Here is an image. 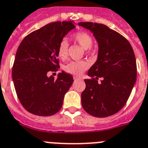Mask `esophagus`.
I'll return each mask as SVG.
<instances>
[{"label": "esophagus", "instance_id": "obj_1", "mask_svg": "<svg viewBox=\"0 0 148 148\" xmlns=\"http://www.w3.org/2000/svg\"><path fill=\"white\" fill-rule=\"evenodd\" d=\"M74 79L76 81V80H81L82 78H81V77H78V76H74Z\"/></svg>", "mask_w": 148, "mask_h": 148}]
</instances>
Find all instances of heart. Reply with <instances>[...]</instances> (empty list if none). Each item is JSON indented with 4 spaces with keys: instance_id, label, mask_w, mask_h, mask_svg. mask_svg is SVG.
<instances>
[{
    "instance_id": "obj_1",
    "label": "heart",
    "mask_w": 148,
    "mask_h": 148,
    "mask_svg": "<svg viewBox=\"0 0 148 148\" xmlns=\"http://www.w3.org/2000/svg\"><path fill=\"white\" fill-rule=\"evenodd\" d=\"M73 39L78 42L84 49L86 50L87 52L90 51L91 46L92 45V38L89 34L85 32H79L73 35ZM68 42L66 40H62L58 45L57 53L60 59H67L68 54ZM89 67V64L84 61L79 62H71L67 65H65L64 70L67 73L74 75H81Z\"/></svg>"
}]
</instances>
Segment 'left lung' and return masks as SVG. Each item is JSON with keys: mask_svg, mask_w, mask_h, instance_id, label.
<instances>
[{"mask_svg": "<svg viewBox=\"0 0 148 148\" xmlns=\"http://www.w3.org/2000/svg\"><path fill=\"white\" fill-rule=\"evenodd\" d=\"M78 25L89 30L98 44L97 59L88 71L92 78L84 80L81 104L92 116L106 117L122 109L131 95L136 81L135 55L129 42L106 25L91 22Z\"/></svg>", "mask_w": 148, "mask_h": 148, "instance_id": "left-lung-1", "label": "left lung"}]
</instances>
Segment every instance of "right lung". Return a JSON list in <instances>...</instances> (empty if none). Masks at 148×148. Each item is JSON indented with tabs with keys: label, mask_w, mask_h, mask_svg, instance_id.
<instances>
[{
	"label": "right lung",
	"mask_w": 148,
	"mask_h": 148,
	"mask_svg": "<svg viewBox=\"0 0 148 148\" xmlns=\"http://www.w3.org/2000/svg\"><path fill=\"white\" fill-rule=\"evenodd\" d=\"M75 28L73 21L51 23L27 35L19 45L12 80L20 103L30 113L51 116L62 108L73 76L62 71L55 79L47 73L59 67L58 45Z\"/></svg>",
	"instance_id": "1"
}]
</instances>
